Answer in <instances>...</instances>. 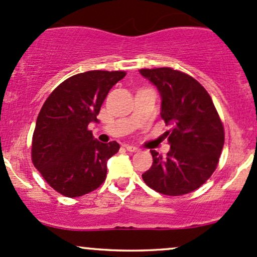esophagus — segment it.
Returning a JSON list of instances; mask_svg holds the SVG:
<instances>
[{"instance_id": "esophagus-1", "label": "esophagus", "mask_w": 257, "mask_h": 257, "mask_svg": "<svg viewBox=\"0 0 257 257\" xmlns=\"http://www.w3.org/2000/svg\"><path fill=\"white\" fill-rule=\"evenodd\" d=\"M124 148H125L126 150H128L129 152H137V151H139V149H138L137 146H133V145H124Z\"/></svg>"}]
</instances>
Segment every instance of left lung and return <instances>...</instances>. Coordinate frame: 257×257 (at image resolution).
<instances>
[{
    "instance_id": "8db88e82",
    "label": "left lung",
    "mask_w": 257,
    "mask_h": 257,
    "mask_svg": "<svg viewBox=\"0 0 257 257\" xmlns=\"http://www.w3.org/2000/svg\"><path fill=\"white\" fill-rule=\"evenodd\" d=\"M161 95V117L170 131L167 156L151 150V168L144 182L163 195L179 196L201 187L215 172L224 144V129L205 87L172 68L139 69Z\"/></svg>"
}]
</instances>
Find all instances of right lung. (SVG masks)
Instances as JSON below:
<instances>
[{
	"label": "right lung",
	"mask_w": 257,
	"mask_h": 257,
	"mask_svg": "<svg viewBox=\"0 0 257 257\" xmlns=\"http://www.w3.org/2000/svg\"><path fill=\"white\" fill-rule=\"evenodd\" d=\"M125 72L90 70L56 87L36 119L32 160L51 188L67 197L91 193L105 182L107 161L119 144L100 143L87 129Z\"/></svg>",
	"instance_id": "add662e5"
}]
</instances>
